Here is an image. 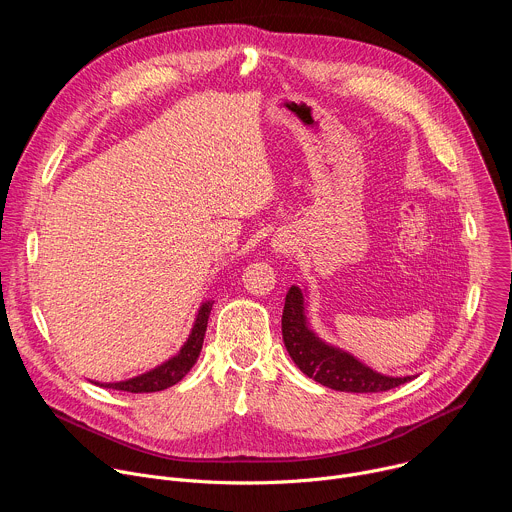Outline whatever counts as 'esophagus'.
<instances>
[{
  "label": "esophagus",
  "instance_id": "esophagus-1",
  "mask_svg": "<svg viewBox=\"0 0 512 512\" xmlns=\"http://www.w3.org/2000/svg\"><path fill=\"white\" fill-rule=\"evenodd\" d=\"M273 247H277V251L283 253V251H287V241H285V239H277Z\"/></svg>",
  "mask_w": 512,
  "mask_h": 512
}]
</instances>
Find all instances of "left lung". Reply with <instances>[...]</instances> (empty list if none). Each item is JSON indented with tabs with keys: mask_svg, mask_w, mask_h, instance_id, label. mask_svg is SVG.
<instances>
[{
	"mask_svg": "<svg viewBox=\"0 0 512 512\" xmlns=\"http://www.w3.org/2000/svg\"><path fill=\"white\" fill-rule=\"evenodd\" d=\"M281 334L285 348L300 371L316 383L346 393H381L395 389L413 377H385L364 367L348 352L322 342L306 322L302 289L291 285L285 296Z\"/></svg>",
	"mask_w": 512,
	"mask_h": 512,
	"instance_id": "left-lung-1",
	"label": "left lung"
}]
</instances>
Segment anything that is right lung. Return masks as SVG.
<instances>
[{
  "mask_svg": "<svg viewBox=\"0 0 512 512\" xmlns=\"http://www.w3.org/2000/svg\"><path fill=\"white\" fill-rule=\"evenodd\" d=\"M210 310H212V302L202 304V308L198 310L192 334L188 336V340L182 346V350L178 352V356L170 358L168 362L162 364V367H158L150 373L139 375V377L129 379V381H121V383H107V385H101V387L127 391V393H156V391H164V389L176 385L178 381H182L186 377V373L194 367V362H196V358L202 350Z\"/></svg>",
  "mask_w": 512,
  "mask_h": 512,
  "instance_id": "add662e5",
  "label": "right lung"
}]
</instances>
